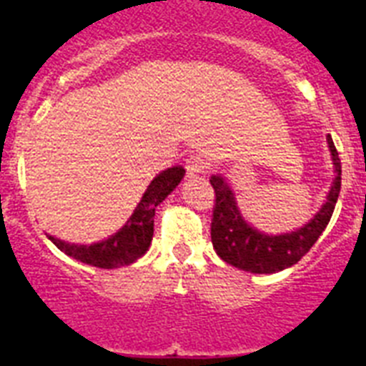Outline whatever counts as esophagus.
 <instances>
[{"label":"esophagus","instance_id":"esophagus-1","mask_svg":"<svg viewBox=\"0 0 366 366\" xmlns=\"http://www.w3.org/2000/svg\"><path fill=\"white\" fill-rule=\"evenodd\" d=\"M185 168H187V174H189L190 177L199 176V174H203L207 168H209V161H207L202 154H192L189 155Z\"/></svg>","mask_w":366,"mask_h":366}]
</instances>
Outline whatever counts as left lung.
I'll use <instances>...</instances> for the list:
<instances>
[{"instance_id": "left-lung-1", "label": "left lung", "mask_w": 366, "mask_h": 366, "mask_svg": "<svg viewBox=\"0 0 366 366\" xmlns=\"http://www.w3.org/2000/svg\"><path fill=\"white\" fill-rule=\"evenodd\" d=\"M328 148L335 167V179L330 187L328 198L315 216L304 227L286 234L269 236L257 231L242 218L236 205L234 192L222 176H212L216 203L212 211L211 238L216 253L223 262L251 273H277L300 260L328 225L334 214L341 190V159L328 135Z\"/></svg>"}]
</instances>
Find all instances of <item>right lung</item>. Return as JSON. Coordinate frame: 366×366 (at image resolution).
Returning a JSON list of instances; mask_svg holds the SVG:
<instances>
[{
  "label": "right lung",
  "instance_id": "add662e5",
  "mask_svg": "<svg viewBox=\"0 0 366 366\" xmlns=\"http://www.w3.org/2000/svg\"><path fill=\"white\" fill-rule=\"evenodd\" d=\"M183 176H185L183 167L167 168L161 174H157L148 185L147 192L143 194V198L135 207L134 214L128 218L124 227L119 229V232H115L106 240L92 245H79L58 240L51 234H47V238L67 257L87 264V266L102 267V269L130 266L137 258L143 257L150 247L152 236H154L155 207L179 185Z\"/></svg>",
  "mask_w": 366,
  "mask_h": 366
}]
</instances>
